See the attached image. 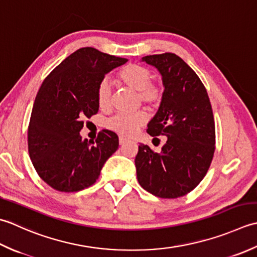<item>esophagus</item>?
<instances>
[{
    "label": "esophagus",
    "instance_id": "obj_1",
    "mask_svg": "<svg viewBox=\"0 0 257 257\" xmlns=\"http://www.w3.org/2000/svg\"><path fill=\"white\" fill-rule=\"evenodd\" d=\"M127 139L126 138H124V136H119V139H118V142H119V145H123V144H125L127 142Z\"/></svg>",
    "mask_w": 257,
    "mask_h": 257
}]
</instances>
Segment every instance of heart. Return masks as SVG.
Returning <instances> with one entry per match:
<instances>
[{"mask_svg":"<svg viewBox=\"0 0 257 257\" xmlns=\"http://www.w3.org/2000/svg\"><path fill=\"white\" fill-rule=\"evenodd\" d=\"M118 81L138 92L139 101L151 108L161 105L164 97V88L161 84L152 83L151 71L141 64H127L117 73ZM96 102L102 111H107L112 105V87L107 80H102L96 87ZM146 114L139 111L132 114L119 113L107 119L106 127L118 134L131 136L143 126Z\"/></svg>","mask_w":257,"mask_h":257,"instance_id":"1","label":"heart"}]
</instances>
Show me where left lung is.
<instances>
[{"instance_id":"1","label":"left lung","mask_w":257,"mask_h":257,"mask_svg":"<svg viewBox=\"0 0 257 257\" xmlns=\"http://www.w3.org/2000/svg\"><path fill=\"white\" fill-rule=\"evenodd\" d=\"M163 78L164 97L148 125L151 136H167L160 153L140 144L136 175L145 191L161 198H177L204 179L215 152V123L206 88L180 56H144Z\"/></svg>"}]
</instances>
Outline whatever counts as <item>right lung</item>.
I'll list each match as a JSON object with an SVG mask.
<instances>
[{"label":"right lung","mask_w":257,"mask_h":257,"mask_svg":"<svg viewBox=\"0 0 257 257\" xmlns=\"http://www.w3.org/2000/svg\"><path fill=\"white\" fill-rule=\"evenodd\" d=\"M127 60L82 48L60 63L42 83L28 130L30 159L54 190L73 193L93 185L118 138L102 130L95 142L83 140V118L98 112L96 87L107 72Z\"/></svg>","instance_id":"add662e5"}]
</instances>
